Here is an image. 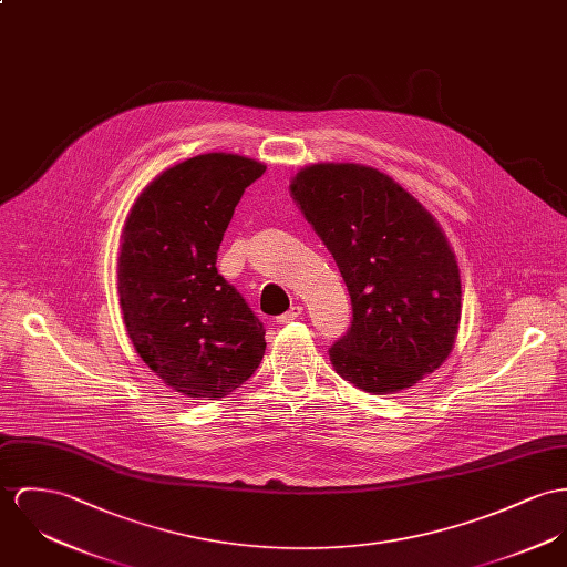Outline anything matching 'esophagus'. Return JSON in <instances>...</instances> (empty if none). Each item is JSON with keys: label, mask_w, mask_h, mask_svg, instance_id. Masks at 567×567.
<instances>
[{"label": "esophagus", "mask_w": 567, "mask_h": 567, "mask_svg": "<svg viewBox=\"0 0 567 567\" xmlns=\"http://www.w3.org/2000/svg\"><path fill=\"white\" fill-rule=\"evenodd\" d=\"M300 317H302V306H293L291 310H287L285 315L278 317V323H291V321H296Z\"/></svg>", "instance_id": "esophagus-1"}]
</instances>
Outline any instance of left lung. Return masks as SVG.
<instances>
[{
  "label": "left lung",
  "mask_w": 567,
  "mask_h": 567,
  "mask_svg": "<svg viewBox=\"0 0 567 567\" xmlns=\"http://www.w3.org/2000/svg\"><path fill=\"white\" fill-rule=\"evenodd\" d=\"M291 194L351 298V326L328 349L334 371L373 394L434 373L462 317L460 269L434 216L391 176L360 164L306 166Z\"/></svg>",
  "instance_id": "obj_1"
}]
</instances>
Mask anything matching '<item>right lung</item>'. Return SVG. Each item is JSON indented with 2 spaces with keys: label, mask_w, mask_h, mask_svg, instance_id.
Here are the masks:
<instances>
[{
  "label": "right lung",
  "mask_w": 567,
  "mask_h": 567,
  "mask_svg": "<svg viewBox=\"0 0 567 567\" xmlns=\"http://www.w3.org/2000/svg\"><path fill=\"white\" fill-rule=\"evenodd\" d=\"M262 173L230 153L185 159L144 187L125 221L118 296L127 334L181 394L226 396L261 364L262 323L216 261L237 203Z\"/></svg>",
  "instance_id": "1"
}]
</instances>
